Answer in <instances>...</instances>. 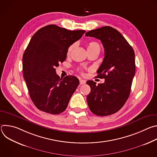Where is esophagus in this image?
<instances>
[{"instance_id":"esophagus-1","label":"esophagus","mask_w":157,"mask_h":157,"mask_svg":"<svg viewBox=\"0 0 157 157\" xmlns=\"http://www.w3.org/2000/svg\"><path fill=\"white\" fill-rule=\"evenodd\" d=\"M86 83V81L85 80H84V79H79V84H81V85H82V84H84Z\"/></svg>"}]
</instances>
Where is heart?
I'll return each instance as SVG.
<instances>
[{"mask_svg": "<svg viewBox=\"0 0 157 157\" xmlns=\"http://www.w3.org/2000/svg\"><path fill=\"white\" fill-rule=\"evenodd\" d=\"M75 47V44H72V45H71L69 47V48L68 50V55H70L71 53V52L74 49ZM95 48H99L100 49V47H99V44L97 42H96V41H91V42H90V43L88 44L87 50L95 49Z\"/></svg>", "mask_w": 157, "mask_h": 157, "instance_id": "obj_1", "label": "heart"}]
</instances>
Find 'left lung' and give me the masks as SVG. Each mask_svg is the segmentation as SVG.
I'll return each instance as SVG.
<instances>
[{"mask_svg":"<svg viewBox=\"0 0 157 157\" xmlns=\"http://www.w3.org/2000/svg\"><path fill=\"white\" fill-rule=\"evenodd\" d=\"M86 36L101 41L104 58L97 73L104 83L87 81L91 92L87 102L92 113L99 116L114 114L125 104L130 93L136 73L135 53L127 41L116 29L105 26L89 31Z\"/></svg>","mask_w":157,"mask_h":157,"instance_id":"obj_1","label":"left lung"}]
</instances>
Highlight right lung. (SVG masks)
Here are the masks:
<instances>
[{
	"mask_svg": "<svg viewBox=\"0 0 157 157\" xmlns=\"http://www.w3.org/2000/svg\"><path fill=\"white\" fill-rule=\"evenodd\" d=\"M85 32L49 25L31 38L22 58L23 73L30 98L39 110L59 114L68 106L79 81L74 76L60 78L56 68L65 61L70 45Z\"/></svg>",
	"mask_w": 157,
	"mask_h": 157,
	"instance_id": "right-lung-1",
	"label": "right lung"
}]
</instances>
